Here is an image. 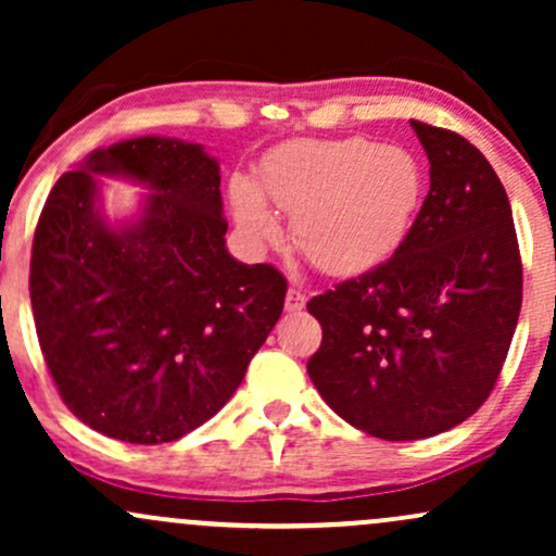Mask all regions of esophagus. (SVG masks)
Returning <instances> with one entry per match:
<instances>
[{
	"label": "esophagus",
	"instance_id": "esophagus-1",
	"mask_svg": "<svg viewBox=\"0 0 556 556\" xmlns=\"http://www.w3.org/2000/svg\"><path fill=\"white\" fill-rule=\"evenodd\" d=\"M303 305H305L303 292H300L298 287H290V290H287V298H285V308L290 311V314H298V311H303Z\"/></svg>",
	"mask_w": 556,
	"mask_h": 556
}]
</instances>
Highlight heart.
Here are the masks:
<instances>
[{"instance_id":"1","label":"heart","mask_w":556,"mask_h":556,"mask_svg":"<svg viewBox=\"0 0 556 556\" xmlns=\"http://www.w3.org/2000/svg\"><path fill=\"white\" fill-rule=\"evenodd\" d=\"M424 167L402 146L368 138L292 140L261 164L258 188L235 177L232 212L245 238L269 245L279 212L292 214V242L316 269L348 277L379 266L402 245L424 198Z\"/></svg>"}]
</instances>
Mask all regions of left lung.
Listing matches in <instances>:
<instances>
[{
    "label": "left lung",
    "mask_w": 556,
    "mask_h": 556,
    "mask_svg": "<svg viewBox=\"0 0 556 556\" xmlns=\"http://www.w3.org/2000/svg\"><path fill=\"white\" fill-rule=\"evenodd\" d=\"M431 188L394 256L308 300V376L355 429L413 442L470 418L500 379L522 303L513 208L486 156L410 119Z\"/></svg>",
    "instance_id": "1"
}]
</instances>
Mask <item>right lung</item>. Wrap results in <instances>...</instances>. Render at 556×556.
<instances>
[{"instance_id":"right-lung-1","label":"right lung","mask_w":556,"mask_h":556,"mask_svg":"<svg viewBox=\"0 0 556 556\" xmlns=\"http://www.w3.org/2000/svg\"><path fill=\"white\" fill-rule=\"evenodd\" d=\"M96 174L150 185L136 223L100 219ZM219 182L203 146L149 136L93 151L43 203L38 344L70 413L104 437L164 444L206 424L282 314V271L227 253Z\"/></svg>"}]
</instances>
